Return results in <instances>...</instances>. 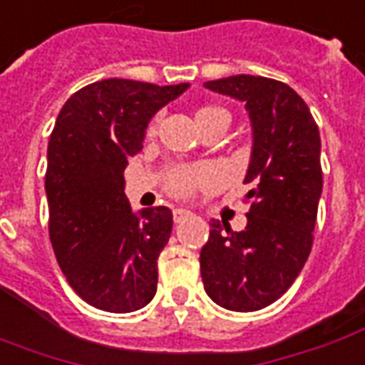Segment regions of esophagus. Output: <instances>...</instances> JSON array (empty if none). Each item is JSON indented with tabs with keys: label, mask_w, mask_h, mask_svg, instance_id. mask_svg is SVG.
Masks as SVG:
<instances>
[{
	"label": "esophagus",
	"mask_w": 365,
	"mask_h": 365,
	"mask_svg": "<svg viewBox=\"0 0 365 365\" xmlns=\"http://www.w3.org/2000/svg\"><path fill=\"white\" fill-rule=\"evenodd\" d=\"M192 212L190 210H183V207H178V210H173V222L175 224H182V222H185L187 217H192Z\"/></svg>",
	"instance_id": "obj_1"
}]
</instances>
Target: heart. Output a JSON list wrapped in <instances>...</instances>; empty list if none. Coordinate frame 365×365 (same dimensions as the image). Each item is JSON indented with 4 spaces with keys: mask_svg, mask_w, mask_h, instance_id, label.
<instances>
[{
    "mask_svg": "<svg viewBox=\"0 0 365 365\" xmlns=\"http://www.w3.org/2000/svg\"><path fill=\"white\" fill-rule=\"evenodd\" d=\"M195 121L200 125V130H203L205 125L210 123H215V121H227L230 125V113L224 110V108H217V106H203L200 110L195 111ZM155 133V123H151L148 128V135H153ZM200 175L195 172H187V170H178V172L172 173L170 178V190L178 195H185V193L192 192L193 183Z\"/></svg>",
    "mask_w": 365,
    "mask_h": 365,
    "instance_id": "1",
    "label": "heart"
}]
</instances>
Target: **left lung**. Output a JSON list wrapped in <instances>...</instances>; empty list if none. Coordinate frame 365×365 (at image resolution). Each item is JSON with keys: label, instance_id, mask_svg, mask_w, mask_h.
<instances>
[{"label": "left lung", "instance_id": "left-lung-1", "mask_svg": "<svg viewBox=\"0 0 365 365\" xmlns=\"http://www.w3.org/2000/svg\"><path fill=\"white\" fill-rule=\"evenodd\" d=\"M242 101L252 123L245 183L254 190L247 225L234 232L212 220L200 254L205 294L232 312L274 304L307 262L322 195L319 130L294 89L262 76H230L203 83Z\"/></svg>", "mask_w": 365, "mask_h": 365}]
</instances>
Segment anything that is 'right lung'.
Instances as JSON below:
<instances>
[{"instance_id": "right-lung-1", "label": "right lung", "mask_w": 365, "mask_h": 365, "mask_svg": "<svg viewBox=\"0 0 365 365\" xmlns=\"http://www.w3.org/2000/svg\"><path fill=\"white\" fill-rule=\"evenodd\" d=\"M187 88L101 79L59 111L47 143L49 240L69 286L89 306L130 314L155 296L172 210L133 212L123 170L143 148L151 118Z\"/></svg>"}]
</instances>
